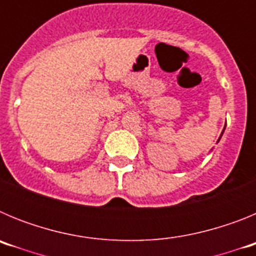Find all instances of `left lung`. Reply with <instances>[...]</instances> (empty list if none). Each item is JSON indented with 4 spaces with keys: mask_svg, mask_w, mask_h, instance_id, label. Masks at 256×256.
I'll list each match as a JSON object with an SVG mask.
<instances>
[{
    "mask_svg": "<svg viewBox=\"0 0 256 256\" xmlns=\"http://www.w3.org/2000/svg\"><path fill=\"white\" fill-rule=\"evenodd\" d=\"M220 137H222V134H220Z\"/></svg>",
    "mask_w": 256,
    "mask_h": 256,
    "instance_id": "1",
    "label": "left lung"
}]
</instances>
